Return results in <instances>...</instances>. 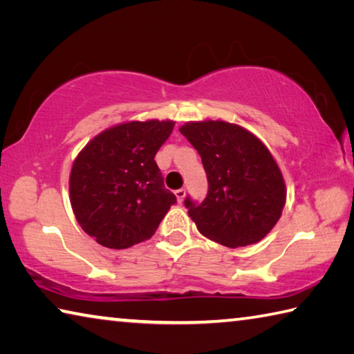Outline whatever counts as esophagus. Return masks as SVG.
<instances>
[{
    "label": "esophagus",
    "mask_w": 354,
    "mask_h": 354,
    "mask_svg": "<svg viewBox=\"0 0 354 354\" xmlns=\"http://www.w3.org/2000/svg\"><path fill=\"white\" fill-rule=\"evenodd\" d=\"M175 195H176V200L181 203L183 200H184V196H185V189H178V190H175Z\"/></svg>",
    "instance_id": "1"
}]
</instances>
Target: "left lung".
Returning a JSON list of instances; mask_svg holds the SVG:
<instances>
[{
  "instance_id": "8db88e82",
  "label": "left lung",
  "mask_w": 354,
  "mask_h": 354,
  "mask_svg": "<svg viewBox=\"0 0 354 354\" xmlns=\"http://www.w3.org/2000/svg\"><path fill=\"white\" fill-rule=\"evenodd\" d=\"M201 156L209 190L196 205L184 200L203 236L230 248L262 241L283 214L286 184L268 148L242 127L221 120L179 128Z\"/></svg>"
}]
</instances>
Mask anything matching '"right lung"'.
I'll return each mask as SVG.
<instances>
[{
  "label": "right lung",
  "instance_id": "obj_1",
  "mask_svg": "<svg viewBox=\"0 0 354 354\" xmlns=\"http://www.w3.org/2000/svg\"><path fill=\"white\" fill-rule=\"evenodd\" d=\"M173 127L171 120L120 123L95 136L76 156L71 209L100 245L124 250L148 241L176 203L154 160Z\"/></svg>",
  "mask_w": 354,
  "mask_h": 354
}]
</instances>
